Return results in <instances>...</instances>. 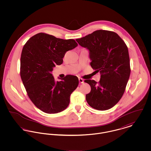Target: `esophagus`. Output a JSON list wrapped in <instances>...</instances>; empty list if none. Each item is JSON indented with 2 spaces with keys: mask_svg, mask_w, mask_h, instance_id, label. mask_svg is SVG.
Returning a JSON list of instances; mask_svg holds the SVG:
<instances>
[{
  "mask_svg": "<svg viewBox=\"0 0 151 151\" xmlns=\"http://www.w3.org/2000/svg\"><path fill=\"white\" fill-rule=\"evenodd\" d=\"M79 82H80V83L83 84V83H84V80L83 79H82V78H79Z\"/></svg>",
  "mask_w": 151,
  "mask_h": 151,
  "instance_id": "esophagus-1",
  "label": "esophagus"
}]
</instances>
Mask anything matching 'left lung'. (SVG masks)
Wrapping results in <instances>:
<instances>
[{
    "label": "left lung",
    "mask_w": 151,
    "mask_h": 151,
    "mask_svg": "<svg viewBox=\"0 0 151 151\" xmlns=\"http://www.w3.org/2000/svg\"><path fill=\"white\" fill-rule=\"evenodd\" d=\"M76 41L89 50L90 63L100 72L98 83L93 80L84 81L91 88L86 94L88 105L98 110L113 107L122 98L130 75L129 50L127 45L116 33L96 30Z\"/></svg>",
    "instance_id": "left-lung-1"
}]
</instances>
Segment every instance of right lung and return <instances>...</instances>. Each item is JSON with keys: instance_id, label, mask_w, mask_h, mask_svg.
<instances>
[{"instance_id": "obj_1", "label": "right lung", "mask_w": 151, "mask_h": 151, "mask_svg": "<svg viewBox=\"0 0 151 151\" xmlns=\"http://www.w3.org/2000/svg\"><path fill=\"white\" fill-rule=\"evenodd\" d=\"M78 46L74 40H63L45 33L37 34L22 50L20 76L32 103L46 113H58L70 104L71 93L78 85L77 76L67 75L55 81L52 74L56 65L63 63L67 51Z\"/></svg>"}]
</instances>
